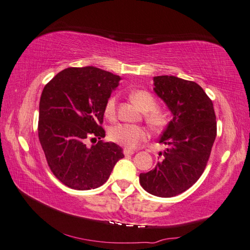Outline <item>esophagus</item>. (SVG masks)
<instances>
[{
	"mask_svg": "<svg viewBox=\"0 0 250 250\" xmlns=\"http://www.w3.org/2000/svg\"><path fill=\"white\" fill-rule=\"evenodd\" d=\"M124 153H125V156H131V155H133V153H134V150L126 149V148H125V149H124Z\"/></svg>",
	"mask_w": 250,
	"mask_h": 250,
	"instance_id": "1",
	"label": "esophagus"
}]
</instances>
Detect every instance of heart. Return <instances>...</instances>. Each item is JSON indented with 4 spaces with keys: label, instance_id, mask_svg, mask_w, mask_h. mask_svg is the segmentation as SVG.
<instances>
[{
    "label": "heart",
    "instance_id": "b5f03b06",
    "mask_svg": "<svg viewBox=\"0 0 250 250\" xmlns=\"http://www.w3.org/2000/svg\"><path fill=\"white\" fill-rule=\"evenodd\" d=\"M130 99L137 107L144 111L147 124L155 131H162L167 128L169 119L163 111L157 109V101L153 95L146 90H133L130 92ZM116 97H110L104 106L106 118L114 119L116 116ZM109 140L126 149H134L140 143L147 139V131L142 125L122 124L113 126L109 130Z\"/></svg>",
    "mask_w": 250,
    "mask_h": 250
}]
</instances>
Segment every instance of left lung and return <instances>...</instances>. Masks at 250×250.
I'll list each match as a JSON object with an SVG mask.
<instances>
[{"label":"left lung","mask_w":250,"mask_h":250,"mask_svg":"<svg viewBox=\"0 0 250 250\" xmlns=\"http://www.w3.org/2000/svg\"><path fill=\"white\" fill-rule=\"evenodd\" d=\"M153 90L171 110L173 119L159 143L168 147L162 161L140 174L147 192L161 198L183 193L203 174L216 139L217 124L211 100L198 83L176 76L153 77Z\"/></svg>","instance_id":"1"}]
</instances>
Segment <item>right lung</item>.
Segmentation results:
<instances>
[{"mask_svg": "<svg viewBox=\"0 0 250 250\" xmlns=\"http://www.w3.org/2000/svg\"><path fill=\"white\" fill-rule=\"evenodd\" d=\"M120 77L94 66L68 67L44 87L39 139L55 176L67 187L90 190L108 179L122 148L103 142L104 106ZM89 139L99 140L91 147Z\"/></svg>", "mask_w": 250, "mask_h": 250, "instance_id": "add662e5", "label": "right lung"}]
</instances>
